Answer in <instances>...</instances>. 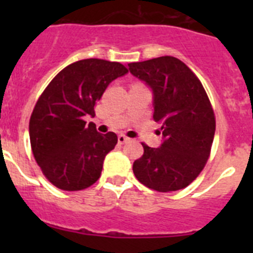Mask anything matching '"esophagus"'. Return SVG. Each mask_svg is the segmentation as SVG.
<instances>
[{"label": "esophagus", "instance_id": "1", "mask_svg": "<svg viewBox=\"0 0 253 253\" xmlns=\"http://www.w3.org/2000/svg\"><path fill=\"white\" fill-rule=\"evenodd\" d=\"M129 140V138H126L124 135V134H120L119 137H118V142L120 143V144H124V143H126Z\"/></svg>", "mask_w": 253, "mask_h": 253}]
</instances>
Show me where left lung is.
Instances as JSON below:
<instances>
[{
  "label": "left lung",
  "mask_w": 253,
  "mask_h": 253,
  "mask_svg": "<svg viewBox=\"0 0 253 253\" xmlns=\"http://www.w3.org/2000/svg\"><path fill=\"white\" fill-rule=\"evenodd\" d=\"M129 72L153 95V119L161 124L158 148L143 144L133 172L149 189L169 193L184 189L199 176L209 158L215 116L202 82L175 57L129 63Z\"/></svg>",
  "instance_id": "left-lung-1"
}]
</instances>
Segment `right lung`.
I'll list each match as a JSON object with an SVG mask.
<instances>
[{"mask_svg":"<svg viewBox=\"0 0 253 253\" xmlns=\"http://www.w3.org/2000/svg\"><path fill=\"white\" fill-rule=\"evenodd\" d=\"M118 62L82 59L62 69L38 100L30 123L31 149L45 177L60 190L77 191L99 180L106 154L115 148L113 131L101 134L84 116L110 82L126 75Z\"/></svg>","mask_w":253,"mask_h":253,"instance_id":"obj_1","label":"right lung"}]
</instances>
